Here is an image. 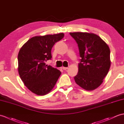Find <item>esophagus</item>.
<instances>
[{
    "label": "esophagus",
    "instance_id": "1",
    "mask_svg": "<svg viewBox=\"0 0 124 124\" xmlns=\"http://www.w3.org/2000/svg\"><path fill=\"white\" fill-rule=\"evenodd\" d=\"M62 69H63V70H67V69H68V67H62Z\"/></svg>",
    "mask_w": 124,
    "mask_h": 124
}]
</instances>
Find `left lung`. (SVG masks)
Returning a JSON list of instances; mask_svg holds the SVG:
<instances>
[{
    "instance_id": "1",
    "label": "left lung",
    "mask_w": 124,
    "mask_h": 124,
    "mask_svg": "<svg viewBox=\"0 0 124 124\" xmlns=\"http://www.w3.org/2000/svg\"><path fill=\"white\" fill-rule=\"evenodd\" d=\"M70 34L77 43L81 57L74 80L85 90H93L101 85L110 69V48L95 34L74 32Z\"/></svg>"
}]
</instances>
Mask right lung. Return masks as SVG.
Listing matches in <instances>:
<instances>
[{
  "mask_svg": "<svg viewBox=\"0 0 124 124\" xmlns=\"http://www.w3.org/2000/svg\"><path fill=\"white\" fill-rule=\"evenodd\" d=\"M64 36L61 33L34 36L20 49L18 73L25 85L33 93L44 96L55 86L61 72L45 62L51 59V50L54 44Z\"/></svg>",
  "mask_w": 124,
  "mask_h": 124,
  "instance_id": "right-lung-1",
  "label": "right lung"
}]
</instances>
